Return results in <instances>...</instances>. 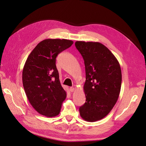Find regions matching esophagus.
<instances>
[{
    "label": "esophagus",
    "instance_id": "1",
    "mask_svg": "<svg viewBox=\"0 0 146 146\" xmlns=\"http://www.w3.org/2000/svg\"><path fill=\"white\" fill-rule=\"evenodd\" d=\"M74 90H75V88L74 87H70L69 88V91L70 92H74Z\"/></svg>",
    "mask_w": 146,
    "mask_h": 146
}]
</instances>
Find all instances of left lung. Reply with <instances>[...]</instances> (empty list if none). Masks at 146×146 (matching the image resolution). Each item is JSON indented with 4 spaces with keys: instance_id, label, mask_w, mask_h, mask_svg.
I'll return each instance as SVG.
<instances>
[{
    "instance_id": "8db88e82",
    "label": "left lung",
    "mask_w": 146,
    "mask_h": 146,
    "mask_svg": "<svg viewBox=\"0 0 146 146\" xmlns=\"http://www.w3.org/2000/svg\"><path fill=\"white\" fill-rule=\"evenodd\" d=\"M75 45L84 60L86 72V102L79 111L84 120L95 122L107 116L116 103L122 82L121 66L102 44L76 41Z\"/></svg>"
}]
</instances>
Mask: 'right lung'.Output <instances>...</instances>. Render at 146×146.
<instances>
[{"instance_id":"add662e5","label":"right lung","mask_w":146,"mask_h":146,"mask_svg":"<svg viewBox=\"0 0 146 146\" xmlns=\"http://www.w3.org/2000/svg\"><path fill=\"white\" fill-rule=\"evenodd\" d=\"M73 42L64 39H44L38 44L25 61L23 70L25 94L34 109L43 116L58 115L66 98L60 82L56 58Z\"/></svg>"}]
</instances>
